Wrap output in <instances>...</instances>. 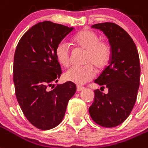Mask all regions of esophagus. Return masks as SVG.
Returning a JSON list of instances; mask_svg holds the SVG:
<instances>
[{
    "instance_id": "esophagus-1",
    "label": "esophagus",
    "mask_w": 148,
    "mask_h": 148,
    "mask_svg": "<svg viewBox=\"0 0 148 148\" xmlns=\"http://www.w3.org/2000/svg\"><path fill=\"white\" fill-rule=\"evenodd\" d=\"M83 89H84V87L79 86H76V90H77L78 92H79V91H82Z\"/></svg>"
}]
</instances>
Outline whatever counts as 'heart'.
I'll return each mask as SVG.
<instances>
[{
    "label": "heart",
    "mask_w": 148,
    "mask_h": 148,
    "mask_svg": "<svg viewBox=\"0 0 148 148\" xmlns=\"http://www.w3.org/2000/svg\"><path fill=\"white\" fill-rule=\"evenodd\" d=\"M73 42L79 48L86 50L84 66H74L64 74L65 79L78 85L90 81L96 75L92 63L102 68L107 63L110 57V49L106 42L99 41L97 33L91 30H82L73 38ZM56 56L61 66L68 67L71 64V48L68 42L62 41L57 45Z\"/></svg>",
    "instance_id": "1"
}]
</instances>
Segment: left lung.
Masks as SVG:
<instances>
[{"label": "left lung", "instance_id": "8db88e82", "mask_svg": "<svg viewBox=\"0 0 148 148\" xmlns=\"http://www.w3.org/2000/svg\"><path fill=\"white\" fill-rule=\"evenodd\" d=\"M109 40L110 60L95 82L106 86L108 93L94 90V101L89 109L94 122L104 127H114L129 116L137 99L140 67L136 45L128 33L114 23L92 25Z\"/></svg>", "mask_w": 148, "mask_h": 148}]
</instances>
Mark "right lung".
Here are the masks:
<instances>
[{
    "instance_id": "obj_1",
    "label": "right lung",
    "mask_w": 148,
    "mask_h": 148,
    "mask_svg": "<svg viewBox=\"0 0 148 148\" xmlns=\"http://www.w3.org/2000/svg\"><path fill=\"white\" fill-rule=\"evenodd\" d=\"M73 30L49 21L24 34L14 56V83L17 99L27 121L41 130L56 127L63 119L69 100L76 91L72 82L49 87L62 73L56 47Z\"/></svg>"
}]
</instances>
